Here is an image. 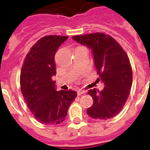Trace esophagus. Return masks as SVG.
Masks as SVG:
<instances>
[{"label": "esophagus", "mask_w": 150, "mask_h": 150, "mask_svg": "<svg viewBox=\"0 0 150 150\" xmlns=\"http://www.w3.org/2000/svg\"><path fill=\"white\" fill-rule=\"evenodd\" d=\"M86 93V91H85V90H82V89H79V90H78V95L80 96V95H82V94H84Z\"/></svg>", "instance_id": "esophagus-1"}]
</instances>
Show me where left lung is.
Returning <instances> with one entry per match:
<instances>
[{"label": "left lung", "instance_id": "8db88e82", "mask_svg": "<svg viewBox=\"0 0 150 150\" xmlns=\"http://www.w3.org/2000/svg\"><path fill=\"white\" fill-rule=\"evenodd\" d=\"M92 50L94 65L104 84L102 91L89 89L93 104L87 114L93 119L107 120L119 114L126 103L132 84V70L125 51L110 36L101 33L73 36Z\"/></svg>", "mask_w": 150, "mask_h": 150}]
</instances>
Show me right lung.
<instances>
[{"mask_svg":"<svg viewBox=\"0 0 150 150\" xmlns=\"http://www.w3.org/2000/svg\"><path fill=\"white\" fill-rule=\"evenodd\" d=\"M68 36H47L36 42L23 62L20 86L27 106L39 122L55 125L67 117L70 104L77 96L74 90L57 91L54 56Z\"/></svg>","mask_w":150,"mask_h":150,"instance_id":"1","label":"right lung"}]
</instances>
